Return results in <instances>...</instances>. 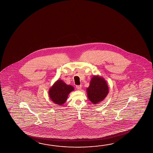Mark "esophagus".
I'll use <instances>...</instances> for the list:
<instances>
[{
    "instance_id": "34e87169",
    "label": "esophagus",
    "mask_w": 153,
    "mask_h": 153,
    "mask_svg": "<svg viewBox=\"0 0 153 153\" xmlns=\"http://www.w3.org/2000/svg\"><path fill=\"white\" fill-rule=\"evenodd\" d=\"M76 88L78 90H80L82 88V85H77L76 86Z\"/></svg>"
}]
</instances>
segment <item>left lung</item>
<instances>
[{
    "label": "left lung",
    "instance_id": "obj_1",
    "mask_svg": "<svg viewBox=\"0 0 153 153\" xmlns=\"http://www.w3.org/2000/svg\"><path fill=\"white\" fill-rule=\"evenodd\" d=\"M88 99L93 104L102 101L108 95L109 88L105 79L100 76H94L90 80V85L86 88Z\"/></svg>",
    "mask_w": 153,
    "mask_h": 153
}]
</instances>
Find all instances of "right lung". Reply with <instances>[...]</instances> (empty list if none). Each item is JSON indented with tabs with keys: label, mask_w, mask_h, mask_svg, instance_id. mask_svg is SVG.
<instances>
[{
	"label": "right lung",
	"mask_w": 153,
	"mask_h": 153,
	"mask_svg": "<svg viewBox=\"0 0 153 153\" xmlns=\"http://www.w3.org/2000/svg\"><path fill=\"white\" fill-rule=\"evenodd\" d=\"M74 90L73 86L67 85L62 80L58 79L50 88L48 94L53 102L62 105L67 100L69 94Z\"/></svg>",
	"instance_id": "1"
}]
</instances>
